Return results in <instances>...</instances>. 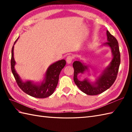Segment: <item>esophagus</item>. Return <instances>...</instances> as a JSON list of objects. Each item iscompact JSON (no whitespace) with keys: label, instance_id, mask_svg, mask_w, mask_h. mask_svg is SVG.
<instances>
[{"label":"esophagus","instance_id":"1","mask_svg":"<svg viewBox=\"0 0 132 132\" xmlns=\"http://www.w3.org/2000/svg\"><path fill=\"white\" fill-rule=\"evenodd\" d=\"M72 59H73V57H72L71 55L68 56V57L66 58V62L68 64H70L72 62Z\"/></svg>","mask_w":132,"mask_h":132}]
</instances>
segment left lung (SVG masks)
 I'll return each instance as SVG.
<instances>
[{"instance_id":"1","label":"left lung","mask_w":132,"mask_h":132,"mask_svg":"<svg viewBox=\"0 0 132 132\" xmlns=\"http://www.w3.org/2000/svg\"><path fill=\"white\" fill-rule=\"evenodd\" d=\"M107 40L104 45L111 47L113 58L110 64L100 76L97 78L95 83H91L87 79L80 81L78 79L77 75L79 73H84L88 70V66L85 65L80 61H74L72 66L74 69V80L75 83L81 91L88 95H96L104 92L110 88L115 81L120 64V53L119 44L116 38L112 35L108 30H106Z\"/></svg>"}]
</instances>
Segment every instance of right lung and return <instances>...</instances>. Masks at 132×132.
Returning a JSON list of instances; mask_svg holds the SVG:
<instances>
[{
    "instance_id": "right-lung-1",
    "label": "right lung",
    "mask_w": 132,
    "mask_h": 132,
    "mask_svg": "<svg viewBox=\"0 0 132 132\" xmlns=\"http://www.w3.org/2000/svg\"><path fill=\"white\" fill-rule=\"evenodd\" d=\"M18 38L15 41L13 45L16 43ZM13 48H12L11 65V70L13 75L16 83L20 88L25 93L30 96L37 98H45L49 97L54 92L59 80V75L66 64V61L62 60L51 64L46 71L45 77L43 82L40 84L33 83L31 81L23 82L20 78L15 69V61L13 57Z\"/></svg>"
}]
</instances>
